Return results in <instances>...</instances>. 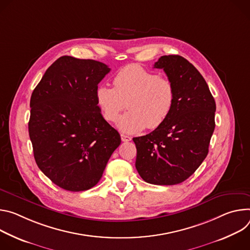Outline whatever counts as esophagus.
Returning <instances> with one entry per match:
<instances>
[{"instance_id":"esophagus-1","label":"esophagus","mask_w":250,"mask_h":250,"mask_svg":"<svg viewBox=\"0 0 250 250\" xmlns=\"http://www.w3.org/2000/svg\"><path fill=\"white\" fill-rule=\"evenodd\" d=\"M121 140L123 142H129L132 140V138L130 136H127V135H124V134H121Z\"/></svg>"}]
</instances>
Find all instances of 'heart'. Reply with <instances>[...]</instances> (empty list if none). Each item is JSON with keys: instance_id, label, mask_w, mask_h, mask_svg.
<instances>
[{"instance_id": "heart-1", "label": "heart", "mask_w": 250, "mask_h": 250, "mask_svg": "<svg viewBox=\"0 0 250 250\" xmlns=\"http://www.w3.org/2000/svg\"><path fill=\"white\" fill-rule=\"evenodd\" d=\"M113 85H98L95 102L108 122L117 120L126 102L129 111L117 121L121 132L134 134L146 127L156 129L172 112L175 103L173 83L141 65L130 64L120 69L114 76Z\"/></svg>"}]
</instances>
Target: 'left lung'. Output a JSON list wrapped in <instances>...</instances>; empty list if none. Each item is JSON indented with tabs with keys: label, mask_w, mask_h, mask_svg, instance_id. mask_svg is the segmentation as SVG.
Segmentation results:
<instances>
[{
	"label": "left lung",
	"mask_w": 250,
	"mask_h": 250,
	"mask_svg": "<svg viewBox=\"0 0 250 250\" xmlns=\"http://www.w3.org/2000/svg\"><path fill=\"white\" fill-rule=\"evenodd\" d=\"M167 74L175 88L171 114L153 132L133 138L136 169L153 185L183 183L208 153L215 123V101L205 78L181 55H163L154 64Z\"/></svg>",
	"instance_id": "obj_1"
}]
</instances>
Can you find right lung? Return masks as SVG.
Segmentation results:
<instances>
[{
    "label": "right lung",
    "instance_id": "add662e5",
    "mask_svg": "<svg viewBox=\"0 0 250 250\" xmlns=\"http://www.w3.org/2000/svg\"><path fill=\"white\" fill-rule=\"evenodd\" d=\"M109 71L100 62L64 55L46 69L32 93L29 134L35 160L63 189L94 187L121 143L95 102L98 83Z\"/></svg>",
    "mask_w": 250,
    "mask_h": 250
}]
</instances>
